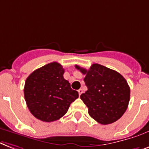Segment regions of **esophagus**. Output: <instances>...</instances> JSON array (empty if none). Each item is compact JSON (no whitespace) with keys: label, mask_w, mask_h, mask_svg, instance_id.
Instances as JSON below:
<instances>
[{"label":"esophagus","mask_w":149,"mask_h":149,"mask_svg":"<svg viewBox=\"0 0 149 149\" xmlns=\"http://www.w3.org/2000/svg\"><path fill=\"white\" fill-rule=\"evenodd\" d=\"M78 95H81V94L82 93V89H81V88H80V89H78Z\"/></svg>","instance_id":"esophagus-1"}]
</instances>
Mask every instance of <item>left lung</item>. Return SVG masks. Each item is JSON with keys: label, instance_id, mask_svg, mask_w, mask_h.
<instances>
[{"label": "left lung", "instance_id": "obj_1", "mask_svg": "<svg viewBox=\"0 0 149 149\" xmlns=\"http://www.w3.org/2000/svg\"><path fill=\"white\" fill-rule=\"evenodd\" d=\"M75 68L85 74L84 81L88 90L81 95V100L91 117L103 125L120 118L130 101L126 79L117 71L99 64H93L88 70L78 65Z\"/></svg>", "mask_w": 149, "mask_h": 149}]
</instances>
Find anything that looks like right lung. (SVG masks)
Returning <instances> with one entry per match:
<instances>
[{"label":"right lung","instance_id":"1","mask_svg":"<svg viewBox=\"0 0 149 149\" xmlns=\"http://www.w3.org/2000/svg\"><path fill=\"white\" fill-rule=\"evenodd\" d=\"M64 69L52 62L36 69L26 78L24 95L27 107L36 118L44 122L57 120L66 113L70 105L78 98L64 78Z\"/></svg>","mask_w":149,"mask_h":149}]
</instances>
